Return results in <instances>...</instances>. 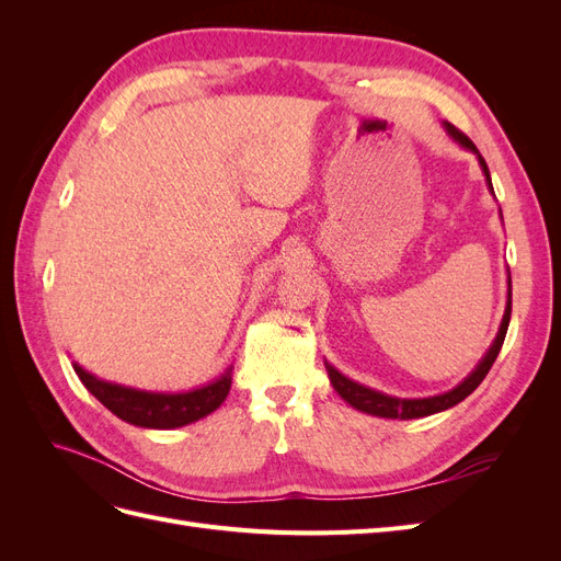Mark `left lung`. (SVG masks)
<instances>
[{
	"mask_svg": "<svg viewBox=\"0 0 561 561\" xmlns=\"http://www.w3.org/2000/svg\"><path fill=\"white\" fill-rule=\"evenodd\" d=\"M443 128L447 130V135L456 145H461L463 149L472 151V154L478 157L482 173L486 178L489 192L494 194V184H491L489 168H486L482 154L478 151V147L472 145V140L468 138V135H463L461 130L454 128L449 122H443ZM501 219H503V215H501ZM511 311H513V285H511V271H507V301H505V313H503V320H501V328L496 332V339H494V342H491L489 351L482 355V360L478 363V367H474L461 383L454 386L451 390H447V393L431 396V398H396V396H386V393H381V390L367 388V386H363L358 381L344 377L336 367L325 363L330 383L339 393V398L346 400L353 407V410L371 414V416L407 421V419H421V416H431V414H437V412H445V410H449V407L466 400L472 393V390L482 383V379L489 375L491 365H494V360L499 358V351L503 346L507 325H511Z\"/></svg>",
	"mask_w": 561,
	"mask_h": 561,
	"instance_id": "obj_1",
	"label": "left lung"
}]
</instances>
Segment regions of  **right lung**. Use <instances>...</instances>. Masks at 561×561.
<instances>
[{
	"label": "right lung",
	"instance_id": "right-lung-1",
	"mask_svg": "<svg viewBox=\"0 0 561 561\" xmlns=\"http://www.w3.org/2000/svg\"><path fill=\"white\" fill-rule=\"evenodd\" d=\"M72 367L81 383L89 388V393L103 402L112 414L130 423V426L154 431L182 428L213 414L229 396L233 371V365H229L222 375L206 386L180 390V393H159V390H140L133 386L98 379L77 363Z\"/></svg>",
	"mask_w": 561,
	"mask_h": 561
}]
</instances>
